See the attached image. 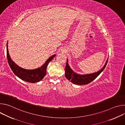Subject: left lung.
Instances as JSON below:
<instances>
[{"label":"left lung","mask_w":125,"mask_h":125,"mask_svg":"<svg viewBox=\"0 0 125 125\" xmlns=\"http://www.w3.org/2000/svg\"><path fill=\"white\" fill-rule=\"evenodd\" d=\"M108 59L106 60V63L103 68L97 72L92 74L81 75L75 73L74 71L71 69L68 64V59H67V63L65 67V77L71 82L78 85H83L88 84L93 81L105 69L107 63Z\"/></svg>","instance_id":"left-lung-1"}]
</instances>
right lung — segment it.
Here are the masks:
<instances>
[{
  "instance_id": "obj_1",
  "label": "right lung",
  "mask_w": 125,
  "mask_h": 125,
  "mask_svg": "<svg viewBox=\"0 0 125 125\" xmlns=\"http://www.w3.org/2000/svg\"><path fill=\"white\" fill-rule=\"evenodd\" d=\"M6 49L8 64L14 74L21 80L31 83L39 82L44 78L46 73V68L48 63L56 56V54H54L50 56L41 67L32 70H28L19 67L11 59L8 51V42Z\"/></svg>"
}]
</instances>
